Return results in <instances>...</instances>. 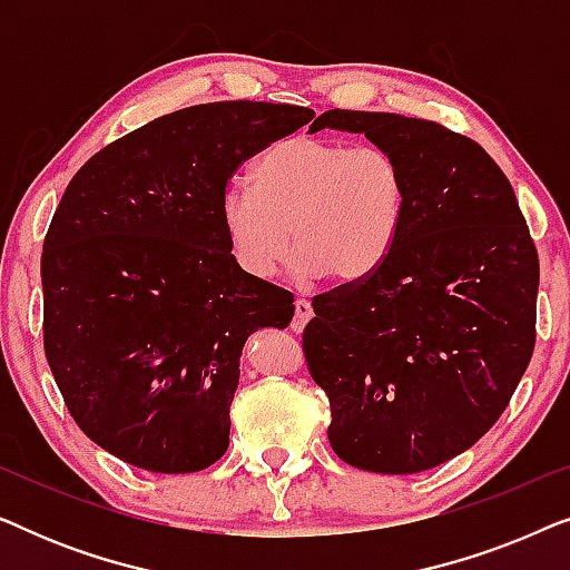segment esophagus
<instances>
[{
    "mask_svg": "<svg viewBox=\"0 0 570 570\" xmlns=\"http://www.w3.org/2000/svg\"><path fill=\"white\" fill-rule=\"evenodd\" d=\"M311 316H314V306H311V301L306 298H298L295 301V316H293V332H303V326L311 322Z\"/></svg>",
    "mask_w": 570,
    "mask_h": 570,
    "instance_id": "1",
    "label": "esophagus"
}]
</instances>
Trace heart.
<instances>
[{
  "label": "heart",
  "mask_w": 570,
  "mask_h": 570,
  "mask_svg": "<svg viewBox=\"0 0 570 570\" xmlns=\"http://www.w3.org/2000/svg\"><path fill=\"white\" fill-rule=\"evenodd\" d=\"M254 186L230 184L220 223L233 259L248 277L277 272L295 240L303 277L361 283L400 238L407 181L384 147L337 139H279L256 160Z\"/></svg>",
  "instance_id": "1"
}]
</instances>
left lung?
I'll use <instances>...</instances> for the list:
<instances>
[{
    "mask_svg": "<svg viewBox=\"0 0 570 570\" xmlns=\"http://www.w3.org/2000/svg\"><path fill=\"white\" fill-rule=\"evenodd\" d=\"M365 135L400 160L407 209L389 259L314 298L308 371L330 443L365 472L412 474L474 446L534 350L540 262L517 194L478 142L400 114L332 108L308 131Z\"/></svg>",
    "mask_w": 570,
    "mask_h": 570,
    "instance_id": "left-lung-1",
    "label": "left lung"
}]
</instances>
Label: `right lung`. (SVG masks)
I'll return each instance as SVG.
<instances>
[{"label":"right lung","mask_w":570,"mask_h":570,"mask_svg":"<svg viewBox=\"0 0 570 570\" xmlns=\"http://www.w3.org/2000/svg\"><path fill=\"white\" fill-rule=\"evenodd\" d=\"M314 119L254 100L189 106L129 131L69 181L43 240V347L75 423L160 474L228 449L246 340L293 295L233 259L220 197L236 168Z\"/></svg>","instance_id":"obj_1"}]
</instances>
